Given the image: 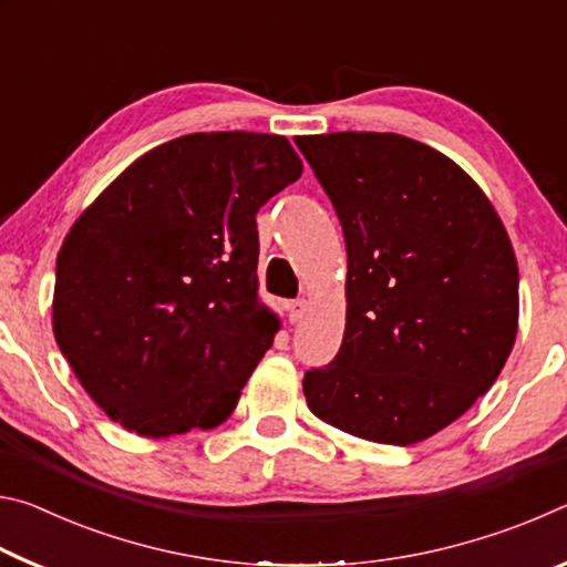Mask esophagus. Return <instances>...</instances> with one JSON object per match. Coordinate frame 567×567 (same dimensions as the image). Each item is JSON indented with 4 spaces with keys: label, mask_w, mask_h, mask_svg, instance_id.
Masks as SVG:
<instances>
[{
    "label": "esophagus",
    "mask_w": 567,
    "mask_h": 567,
    "mask_svg": "<svg viewBox=\"0 0 567 567\" xmlns=\"http://www.w3.org/2000/svg\"><path fill=\"white\" fill-rule=\"evenodd\" d=\"M305 312H307V300H305V297H297V300L290 302V322L302 320Z\"/></svg>",
    "instance_id": "34e87169"
}]
</instances>
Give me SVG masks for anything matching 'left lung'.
Instances as JSON below:
<instances>
[{"mask_svg": "<svg viewBox=\"0 0 567 567\" xmlns=\"http://www.w3.org/2000/svg\"><path fill=\"white\" fill-rule=\"evenodd\" d=\"M348 245L340 352L305 372L320 420L420 443L493 388L517 334V262L501 217L453 159L392 132L295 137Z\"/></svg>", "mask_w": 567, "mask_h": 567, "instance_id": "obj_1", "label": "left lung"}]
</instances>
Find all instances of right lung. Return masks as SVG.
Returning <instances> with one entry per match:
<instances>
[{
	"label": "right lung",
	"instance_id": "1",
	"mask_svg": "<svg viewBox=\"0 0 567 567\" xmlns=\"http://www.w3.org/2000/svg\"><path fill=\"white\" fill-rule=\"evenodd\" d=\"M302 175L280 134L195 132L122 172L56 255L52 328L87 395L145 437L225 422L280 320L257 209Z\"/></svg>",
	"mask_w": 567,
	"mask_h": 567
}]
</instances>
